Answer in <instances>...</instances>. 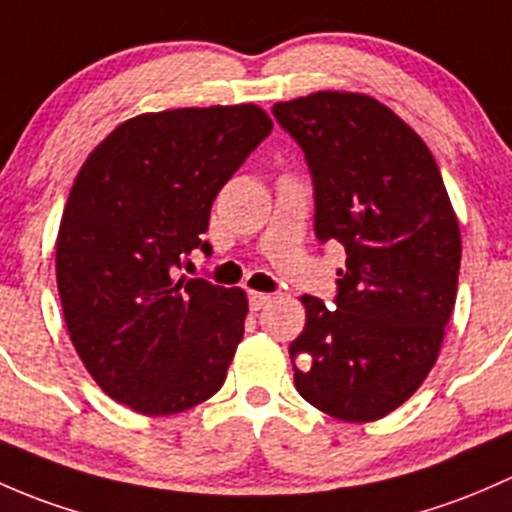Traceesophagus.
Wrapping results in <instances>:
<instances>
[{"label":"esophagus","instance_id":"1","mask_svg":"<svg viewBox=\"0 0 512 512\" xmlns=\"http://www.w3.org/2000/svg\"><path fill=\"white\" fill-rule=\"evenodd\" d=\"M268 303H271V295H268V293H258V291L249 293V308L254 310V313H256V310L266 308Z\"/></svg>","mask_w":512,"mask_h":512}]
</instances>
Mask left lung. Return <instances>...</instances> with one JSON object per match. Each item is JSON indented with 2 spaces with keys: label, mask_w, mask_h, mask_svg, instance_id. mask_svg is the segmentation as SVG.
<instances>
[{
  "label": "left lung",
  "mask_w": 512,
  "mask_h": 512,
  "mask_svg": "<svg viewBox=\"0 0 512 512\" xmlns=\"http://www.w3.org/2000/svg\"><path fill=\"white\" fill-rule=\"evenodd\" d=\"M313 177L315 239L345 246L335 308L305 295L295 389L342 421L382 419L421 387L456 303L461 231L424 140L374 98L273 105Z\"/></svg>",
  "instance_id": "left-lung-1"
}]
</instances>
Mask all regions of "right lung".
I'll use <instances>...</instances> for the list:
<instances>
[{
	"label": "right lung",
	"mask_w": 512,
	"mask_h": 512,
	"mask_svg": "<svg viewBox=\"0 0 512 512\" xmlns=\"http://www.w3.org/2000/svg\"><path fill=\"white\" fill-rule=\"evenodd\" d=\"M256 105L145 113L78 172L56 241L68 335L108 397L147 416L217 394L244 337L246 293L177 278L219 189L271 135Z\"/></svg>",
	"instance_id": "1"
}]
</instances>
